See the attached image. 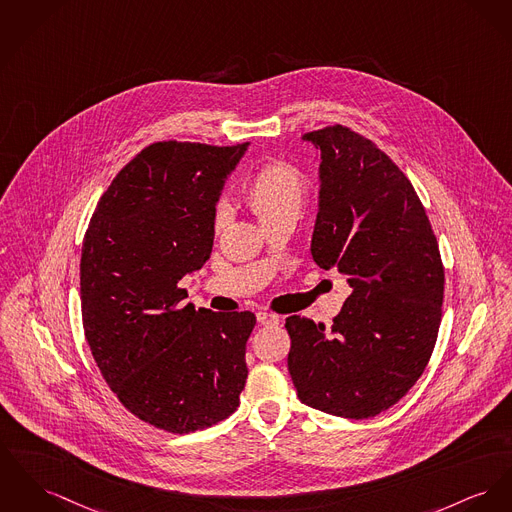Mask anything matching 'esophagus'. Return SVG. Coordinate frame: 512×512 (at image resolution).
<instances>
[{"label":"esophagus","mask_w":512,"mask_h":512,"mask_svg":"<svg viewBox=\"0 0 512 512\" xmlns=\"http://www.w3.org/2000/svg\"><path fill=\"white\" fill-rule=\"evenodd\" d=\"M256 318H258V322H260L262 326H275V324H279V320H281L277 314H272V312H258Z\"/></svg>","instance_id":"1"}]
</instances>
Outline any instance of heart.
<instances>
[{
	"label": "heart",
	"instance_id": "obj_1",
	"mask_svg": "<svg viewBox=\"0 0 512 512\" xmlns=\"http://www.w3.org/2000/svg\"><path fill=\"white\" fill-rule=\"evenodd\" d=\"M305 176L289 163H268L252 176L246 188V202L264 223L285 211H299L305 198ZM225 209H219L215 225L225 223Z\"/></svg>",
	"mask_w": 512,
	"mask_h": 512
}]
</instances>
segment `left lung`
Masks as SVG:
<instances>
[{"mask_svg": "<svg viewBox=\"0 0 512 512\" xmlns=\"http://www.w3.org/2000/svg\"><path fill=\"white\" fill-rule=\"evenodd\" d=\"M320 153L310 254L351 287L332 328L289 316L287 357L310 408L367 419L423 375L441 324L444 270L411 182L373 141L345 126L303 136Z\"/></svg>", "mask_w": 512, "mask_h": 512, "instance_id": "left-lung-1", "label": "left lung"}]
</instances>
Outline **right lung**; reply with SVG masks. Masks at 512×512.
I'll return each instance as SVG.
<instances>
[{
    "label": "right lung",
    "mask_w": 512,
    "mask_h": 512,
    "mask_svg": "<svg viewBox=\"0 0 512 512\" xmlns=\"http://www.w3.org/2000/svg\"><path fill=\"white\" fill-rule=\"evenodd\" d=\"M248 143L159 141L116 174L83 240L85 338L141 421L194 433L239 408L256 316L196 310L178 281L209 260L215 205Z\"/></svg>",
    "instance_id": "obj_1"
}]
</instances>
